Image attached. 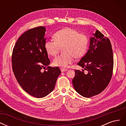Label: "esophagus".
<instances>
[{"mask_svg":"<svg viewBox=\"0 0 126 126\" xmlns=\"http://www.w3.org/2000/svg\"><path fill=\"white\" fill-rule=\"evenodd\" d=\"M67 70V69H65V68H62L61 69V71L62 72H64V71H66Z\"/></svg>","mask_w":126,"mask_h":126,"instance_id":"esophagus-1","label":"esophagus"}]
</instances>
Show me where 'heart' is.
Segmentation results:
<instances>
[{"mask_svg": "<svg viewBox=\"0 0 126 126\" xmlns=\"http://www.w3.org/2000/svg\"><path fill=\"white\" fill-rule=\"evenodd\" d=\"M54 40H48L45 43V50L49 55L55 56L58 54L60 47L64 45L63 52L53 60L55 66L66 67L73 63L75 57L80 58L84 55L88 47L89 39L85 34L79 33L75 29L64 28L55 33Z\"/></svg>", "mask_w": 126, "mask_h": 126, "instance_id": "b5f03b06", "label": "heart"}]
</instances>
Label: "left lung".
I'll use <instances>...</instances> for the list:
<instances>
[{
    "mask_svg": "<svg viewBox=\"0 0 126 126\" xmlns=\"http://www.w3.org/2000/svg\"><path fill=\"white\" fill-rule=\"evenodd\" d=\"M90 38L89 50L77 63L87 71L76 70L72 83L81 96L89 98L101 93L109 84L113 66V52L109 39L97 30Z\"/></svg>",
    "mask_w": 126,
    "mask_h": 126,
    "instance_id": "8db88e82",
    "label": "left lung"
}]
</instances>
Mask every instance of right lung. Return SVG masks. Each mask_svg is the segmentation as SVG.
Segmentation results:
<instances>
[{
  "mask_svg": "<svg viewBox=\"0 0 126 126\" xmlns=\"http://www.w3.org/2000/svg\"><path fill=\"white\" fill-rule=\"evenodd\" d=\"M46 31L45 27L40 26L24 32L17 40L12 55L13 70L19 84L26 93L38 98L54 90L61 73L58 67L48 66L50 62L45 48Z\"/></svg>",
  "mask_w": 126,
  "mask_h": 126,
  "instance_id": "1",
  "label": "right lung"
}]
</instances>
